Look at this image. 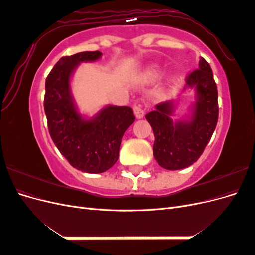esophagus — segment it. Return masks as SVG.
I'll return each mask as SVG.
<instances>
[{"label":"esophagus","mask_w":255,"mask_h":255,"mask_svg":"<svg viewBox=\"0 0 255 255\" xmlns=\"http://www.w3.org/2000/svg\"><path fill=\"white\" fill-rule=\"evenodd\" d=\"M133 110H134V114L136 116V118H142L144 116V109L141 104H135L133 106Z\"/></svg>","instance_id":"esophagus-1"}]
</instances>
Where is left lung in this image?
Instances as JSON below:
<instances>
[{
    "label": "left lung",
    "mask_w": 255,
    "mask_h": 255,
    "mask_svg": "<svg viewBox=\"0 0 255 255\" xmlns=\"http://www.w3.org/2000/svg\"><path fill=\"white\" fill-rule=\"evenodd\" d=\"M187 86H196L198 101L190 122L173 123L171 102H161L145 115L154 137L153 155L168 170L186 168L202 155L218 122V91L210 64L202 57L199 68L186 75Z\"/></svg>",
    "instance_id": "8db88e82"
}]
</instances>
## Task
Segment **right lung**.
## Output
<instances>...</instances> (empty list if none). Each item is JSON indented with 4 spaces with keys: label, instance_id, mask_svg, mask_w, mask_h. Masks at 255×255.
<instances>
[{
    "label": "right lung",
    "instance_id": "obj_1",
    "mask_svg": "<svg viewBox=\"0 0 255 255\" xmlns=\"http://www.w3.org/2000/svg\"><path fill=\"white\" fill-rule=\"evenodd\" d=\"M100 51L80 52L61 57L45 80L44 113L49 133L72 167L102 173L119 158L122 137L135 120L128 106H107L92 120L82 119L70 96V75L82 61L101 57Z\"/></svg>",
    "mask_w": 255,
    "mask_h": 255
}]
</instances>
